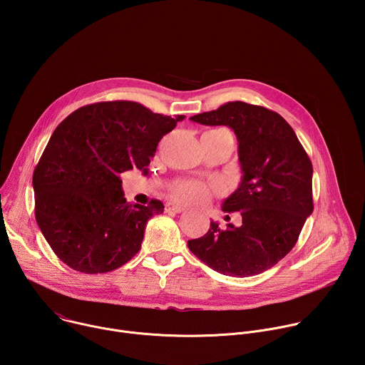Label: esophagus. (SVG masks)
I'll return each instance as SVG.
<instances>
[{
    "label": "esophagus",
    "mask_w": 365,
    "mask_h": 365,
    "mask_svg": "<svg viewBox=\"0 0 365 365\" xmlns=\"http://www.w3.org/2000/svg\"><path fill=\"white\" fill-rule=\"evenodd\" d=\"M185 211V207L182 205H178V203H173V202H169L166 203V212H175V214H180Z\"/></svg>",
    "instance_id": "esophagus-1"
}]
</instances>
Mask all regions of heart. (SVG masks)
I'll use <instances>...</instances> for the list:
<instances>
[{"label":"heart","instance_id":"obj_1","mask_svg":"<svg viewBox=\"0 0 365 365\" xmlns=\"http://www.w3.org/2000/svg\"><path fill=\"white\" fill-rule=\"evenodd\" d=\"M215 192V187L210 183L197 179H182L169 187V193L179 202L192 203L210 197Z\"/></svg>","mask_w":365,"mask_h":365}]
</instances>
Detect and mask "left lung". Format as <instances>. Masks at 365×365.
Listing matches in <instances>:
<instances>
[{"mask_svg":"<svg viewBox=\"0 0 365 365\" xmlns=\"http://www.w3.org/2000/svg\"><path fill=\"white\" fill-rule=\"evenodd\" d=\"M190 120L234 130L242 179L222 211L240 212L242 224L221 230L211 222L203 237L187 241L189 250L225 276L250 277L272 269L294 247L314 211L307 153L289 123L266 107L232 101Z\"/></svg>","mask_w":365,"mask_h":365,"instance_id":"1","label":"left lung"}]
</instances>
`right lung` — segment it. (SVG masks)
I'll list each match as a JSON object with an SVG mask.
<instances>
[{"mask_svg":"<svg viewBox=\"0 0 365 365\" xmlns=\"http://www.w3.org/2000/svg\"><path fill=\"white\" fill-rule=\"evenodd\" d=\"M183 115L155 114L134 101L81 107L51 134L33 173L34 214L50 248L71 269L113 272L140 251L159 199L128 203L120 175L147 172L159 141Z\"/></svg>","mask_w":365,"mask_h":365,"instance_id":"obj_1","label":"right lung"}]
</instances>
